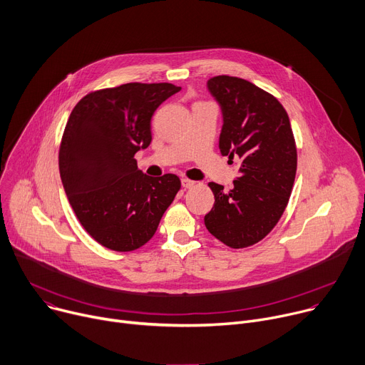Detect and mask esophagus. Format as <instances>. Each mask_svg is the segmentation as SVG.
Segmentation results:
<instances>
[{
    "mask_svg": "<svg viewBox=\"0 0 365 365\" xmlns=\"http://www.w3.org/2000/svg\"><path fill=\"white\" fill-rule=\"evenodd\" d=\"M196 185V182H193V180H189V179H182V186L185 187V189H190V187H193Z\"/></svg>",
    "mask_w": 365,
    "mask_h": 365,
    "instance_id": "34e87169",
    "label": "esophagus"
}]
</instances>
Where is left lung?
<instances>
[{
    "mask_svg": "<svg viewBox=\"0 0 365 365\" xmlns=\"http://www.w3.org/2000/svg\"><path fill=\"white\" fill-rule=\"evenodd\" d=\"M220 105V151L240 158L239 176L228 192L211 182L215 202L205 227L224 245L242 249L262 240L277 225L292 190L297 148L289 118L277 98L243 78H210Z\"/></svg>",
    "mask_w": 365,
    "mask_h": 365,
    "instance_id": "1",
    "label": "left lung"
}]
</instances>
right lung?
<instances>
[{"label":"right lung","instance_id":"1","mask_svg":"<svg viewBox=\"0 0 365 365\" xmlns=\"http://www.w3.org/2000/svg\"><path fill=\"white\" fill-rule=\"evenodd\" d=\"M179 90L170 83H128L93 91L65 126L59 147L65 193L84 230L110 250L144 246L180 189L176 175L147 176L134 158L151 143L155 109Z\"/></svg>","mask_w":365,"mask_h":365}]
</instances>
